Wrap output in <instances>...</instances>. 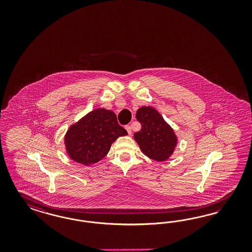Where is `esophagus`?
I'll use <instances>...</instances> for the list:
<instances>
[{"mask_svg":"<svg viewBox=\"0 0 252 252\" xmlns=\"http://www.w3.org/2000/svg\"><path fill=\"white\" fill-rule=\"evenodd\" d=\"M126 131H127L128 135H131V133H132V130H131V126H126Z\"/></svg>","mask_w":252,"mask_h":252,"instance_id":"34e87169","label":"esophagus"}]
</instances>
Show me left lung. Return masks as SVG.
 <instances>
[{"instance_id":"8db88e82","label":"left lung","mask_w":252,"mask_h":252,"mask_svg":"<svg viewBox=\"0 0 252 252\" xmlns=\"http://www.w3.org/2000/svg\"><path fill=\"white\" fill-rule=\"evenodd\" d=\"M136 118L141 124V129L134 134V138L141 152L153 160H168L178 141L171 126L152 106L140 107Z\"/></svg>"}]
</instances>
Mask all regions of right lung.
I'll return each instance as SVG.
<instances>
[{"instance_id":"right-lung-1","label":"right lung","mask_w":252,"mask_h":252,"mask_svg":"<svg viewBox=\"0 0 252 252\" xmlns=\"http://www.w3.org/2000/svg\"><path fill=\"white\" fill-rule=\"evenodd\" d=\"M126 135L113 111L97 108L69 126L65 151L70 159L89 166L103 159L115 140Z\"/></svg>"}]
</instances>
